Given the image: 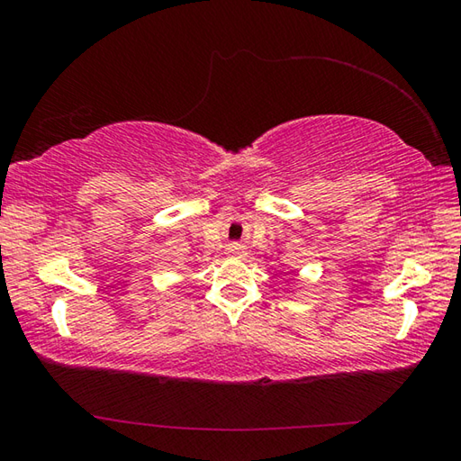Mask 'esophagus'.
<instances>
[{
	"mask_svg": "<svg viewBox=\"0 0 461 461\" xmlns=\"http://www.w3.org/2000/svg\"><path fill=\"white\" fill-rule=\"evenodd\" d=\"M228 252H230L231 256H241V252H244V248H241L240 244H231V246L228 248Z\"/></svg>",
	"mask_w": 461,
	"mask_h": 461,
	"instance_id": "obj_1",
	"label": "esophagus"
}]
</instances>
